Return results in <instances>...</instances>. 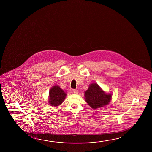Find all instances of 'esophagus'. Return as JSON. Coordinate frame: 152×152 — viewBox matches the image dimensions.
Listing matches in <instances>:
<instances>
[{
  "instance_id": "34e87169",
  "label": "esophagus",
  "mask_w": 152,
  "mask_h": 152,
  "mask_svg": "<svg viewBox=\"0 0 152 152\" xmlns=\"http://www.w3.org/2000/svg\"><path fill=\"white\" fill-rule=\"evenodd\" d=\"M73 92L75 93V94H77L78 93V91L77 90H73Z\"/></svg>"
}]
</instances>
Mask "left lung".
Instances as JSON below:
<instances>
[{
    "mask_svg": "<svg viewBox=\"0 0 152 152\" xmlns=\"http://www.w3.org/2000/svg\"><path fill=\"white\" fill-rule=\"evenodd\" d=\"M111 93H107L97 83H92L84 92L85 100L93 109L109 104L112 99Z\"/></svg>",
    "mask_w": 152,
    "mask_h": 152,
    "instance_id": "8db88e82",
    "label": "left lung"
}]
</instances>
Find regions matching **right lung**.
<instances>
[{"instance_id": "right-lung-1", "label": "right lung", "mask_w": 152, "mask_h": 152, "mask_svg": "<svg viewBox=\"0 0 152 152\" xmlns=\"http://www.w3.org/2000/svg\"><path fill=\"white\" fill-rule=\"evenodd\" d=\"M66 93L58 85H55L50 88L49 93V104L52 107L60 105L66 97Z\"/></svg>"}]
</instances>
